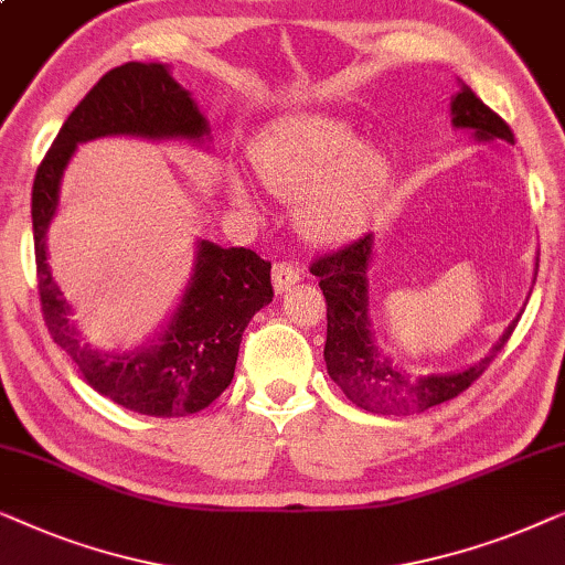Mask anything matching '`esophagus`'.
Wrapping results in <instances>:
<instances>
[{"instance_id": "1", "label": "esophagus", "mask_w": 565, "mask_h": 565, "mask_svg": "<svg viewBox=\"0 0 565 565\" xmlns=\"http://www.w3.org/2000/svg\"><path fill=\"white\" fill-rule=\"evenodd\" d=\"M271 281H274L276 294H284L291 284L299 281V268L294 266V264H289V260H279V264H274Z\"/></svg>"}]
</instances>
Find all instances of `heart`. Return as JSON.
<instances>
[{"instance_id": "heart-1", "label": "heart", "mask_w": 565, "mask_h": 565, "mask_svg": "<svg viewBox=\"0 0 565 565\" xmlns=\"http://www.w3.org/2000/svg\"><path fill=\"white\" fill-rule=\"evenodd\" d=\"M250 163L268 192L294 200V222L312 243L359 235L388 181V158L373 140H359L345 120L322 113H289L250 142ZM230 196L250 210L253 194L230 177Z\"/></svg>"}]
</instances>
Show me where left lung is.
<instances>
[{
	"label": "left lung",
	"mask_w": 565,
	"mask_h": 565,
	"mask_svg": "<svg viewBox=\"0 0 565 565\" xmlns=\"http://www.w3.org/2000/svg\"><path fill=\"white\" fill-rule=\"evenodd\" d=\"M450 125L456 130H466L476 142H514L510 125L497 113H491L466 84H460V92L450 99ZM371 258L373 233H365L359 241L345 245L343 250L317 258L309 268L315 276H320V289L328 301L324 363H328L330 379L343 388L353 404H359L365 412H376V415H412V412L430 409L435 404L466 392L502 351L512 330L518 328L520 315L507 324L483 359L460 371L412 376V373L396 369L392 359L381 353L376 338H373L369 317Z\"/></svg>",
	"instance_id": "left-lung-1"
}]
</instances>
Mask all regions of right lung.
Here are the masks:
<instances>
[{"label":"right lung","mask_w":565,"mask_h":565,"mask_svg":"<svg viewBox=\"0 0 565 565\" xmlns=\"http://www.w3.org/2000/svg\"><path fill=\"white\" fill-rule=\"evenodd\" d=\"M117 135L206 146L210 122L166 63L130 61L92 86L35 173L33 237L43 317L94 392L138 415L186 417L210 407L233 381L243 332L274 299L271 264L248 248L196 241L186 289L153 340L127 353L82 343L71 305L47 266V227L58 212L61 179L78 142Z\"/></svg>","instance_id":"add662e5"}]
</instances>
